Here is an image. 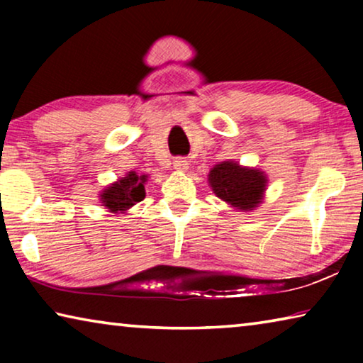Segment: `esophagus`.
<instances>
[{"label":"esophagus","instance_id":"34e87169","mask_svg":"<svg viewBox=\"0 0 363 363\" xmlns=\"http://www.w3.org/2000/svg\"><path fill=\"white\" fill-rule=\"evenodd\" d=\"M173 164H174V168L177 169V171H186L187 169V164H189V162L186 158H176L174 162H173Z\"/></svg>","mask_w":363,"mask_h":363}]
</instances>
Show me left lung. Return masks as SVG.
<instances>
[{
    "instance_id": "obj_1",
    "label": "left lung",
    "mask_w": 363,
    "mask_h": 363,
    "mask_svg": "<svg viewBox=\"0 0 363 363\" xmlns=\"http://www.w3.org/2000/svg\"><path fill=\"white\" fill-rule=\"evenodd\" d=\"M266 182L262 171L242 168L233 162H223L210 171L214 194L240 211H250L261 203Z\"/></svg>"
}]
</instances>
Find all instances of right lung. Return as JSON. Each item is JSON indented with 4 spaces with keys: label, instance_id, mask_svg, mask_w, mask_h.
Masks as SVG:
<instances>
[{
    "label": "right lung",
    "instance_id": "add662e5",
    "mask_svg": "<svg viewBox=\"0 0 363 363\" xmlns=\"http://www.w3.org/2000/svg\"><path fill=\"white\" fill-rule=\"evenodd\" d=\"M147 181V176H138L134 171L126 177H121L118 182L112 184V186L104 190L101 195V200L104 206L112 213L126 211L128 208L139 203L144 200L145 189L144 184Z\"/></svg>",
    "mask_w": 363,
    "mask_h": 363
}]
</instances>
